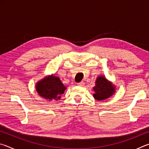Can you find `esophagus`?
I'll return each instance as SVG.
<instances>
[{"mask_svg": "<svg viewBox=\"0 0 149 149\" xmlns=\"http://www.w3.org/2000/svg\"><path fill=\"white\" fill-rule=\"evenodd\" d=\"M84 85H85V83L84 81H81L79 83H77V85H79V86H81V87L84 86Z\"/></svg>", "mask_w": 149, "mask_h": 149, "instance_id": "esophagus-1", "label": "esophagus"}]
</instances>
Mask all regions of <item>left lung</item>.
Returning a JSON list of instances; mask_svg holds the SVG:
<instances>
[{
    "instance_id": "left-lung-1",
    "label": "left lung",
    "mask_w": 149,
    "mask_h": 149,
    "mask_svg": "<svg viewBox=\"0 0 149 149\" xmlns=\"http://www.w3.org/2000/svg\"><path fill=\"white\" fill-rule=\"evenodd\" d=\"M95 84V87H93L95 91L93 97L98 100L108 99L115 92L114 87L104 77L99 76L96 80Z\"/></svg>"
}]
</instances>
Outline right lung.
Returning <instances> with one entry per match:
<instances>
[{"instance_id": "add662e5", "label": "right lung", "mask_w": 149, "mask_h": 149, "mask_svg": "<svg viewBox=\"0 0 149 149\" xmlns=\"http://www.w3.org/2000/svg\"><path fill=\"white\" fill-rule=\"evenodd\" d=\"M65 87L58 77L49 76L40 81L36 85V89L40 96L48 100H58L64 93Z\"/></svg>"}]
</instances>
